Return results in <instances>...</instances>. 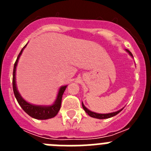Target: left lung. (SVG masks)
<instances>
[{"label": "left lung", "mask_w": 151, "mask_h": 151, "mask_svg": "<svg viewBox=\"0 0 151 151\" xmlns=\"http://www.w3.org/2000/svg\"><path fill=\"white\" fill-rule=\"evenodd\" d=\"M125 51L127 52L128 54H129V55L131 56V57H132L133 58V55L131 53L130 51H129L128 49H125ZM82 107H83L84 110H85V112H86V113L87 114H88L89 116H90L91 117H93V118H96V119H108V118H111V117L117 115L119 113H120L121 111L122 110V109H121V110H117V111L116 112H113V113H95V112H93V111H91L90 110H88L86 106L84 105L83 102H82Z\"/></svg>", "instance_id": "obj_1"}]
</instances>
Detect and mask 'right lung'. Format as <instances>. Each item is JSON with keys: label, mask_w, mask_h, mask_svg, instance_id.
I'll return each instance as SVG.
<instances>
[{"label": "right lung", "mask_w": 151, "mask_h": 151, "mask_svg": "<svg viewBox=\"0 0 151 151\" xmlns=\"http://www.w3.org/2000/svg\"><path fill=\"white\" fill-rule=\"evenodd\" d=\"M27 44L21 50L20 53L17 57V60L14 63V66H13V92H14V95H15L17 101H18L19 104L20 105L21 107L22 108V110L26 112L28 115H29L32 118L36 119H41V120L48 119L53 118V117L55 116L59 112L60 109L63 94L64 91L66 90L67 85H63L60 88L55 101L50 105L33 104H31V103L28 102V101L24 99L23 97L21 96L20 93L19 92L18 88H17V81H16V71H17V64H18L19 60V57H20L21 54H22V51L25 49V47L27 46Z\"/></svg>", "instance_id": "1"}]
</instances>
